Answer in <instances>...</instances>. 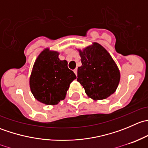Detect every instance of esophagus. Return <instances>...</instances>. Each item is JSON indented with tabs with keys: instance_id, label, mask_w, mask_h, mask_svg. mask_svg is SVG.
I'll return each mask as SVG.
<instances>
[{
	"instance_id": "1",
	"label": "esophagus",
	"mask_w": 148,
	"mask_h": 148,
	"mask_svg": "<svg viewBox=\"0 0 148 148\" xmlns=\"http://www.w3.org/2000/svg\"><path fill=\"white\" fill-rule=\"evenodd\" d=\"M74 72L76 75H77V69H75L74 70Z\"/></svg>"
}]
</instances>
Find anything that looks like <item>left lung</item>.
I'll return each instance as SVG.
<instances>
[{"label":"left lung","instance_id":"obj_1","mask_svg":"<svg viewBox=\"0 0 148 148\" xmlns=\"http://www.w3.org/2000/svg\"><path fill=\"white\" fill-rule=\"evenodd\" d=\"M77 51L82 64L78 67L77 81L88 97L97 101L114 94L120 83V72L110 53L97 42Z\"/></svg>","mask_w":148,"mask_h":148}]
</instances>
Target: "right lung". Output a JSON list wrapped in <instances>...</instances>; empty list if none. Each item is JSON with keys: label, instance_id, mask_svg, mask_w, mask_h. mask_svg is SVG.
<instances>
[{"label": "right lung", "instance_id": "add662e5", "mask_svg": "<svg viewBox=\"0 0 148 148\" xmlns=\"http://www.w3.org/2000/svg\"><path fill=\"white\" fill-rule=\"evenodd\" d=\"M59 55V51L44 49L37 56L29 78L35 99L46 105H55L64 100L70 84L77 79L66 61L60 60Z\"/></svg>", "mask_w": 148, "mask_h": 148}]
</instances>
